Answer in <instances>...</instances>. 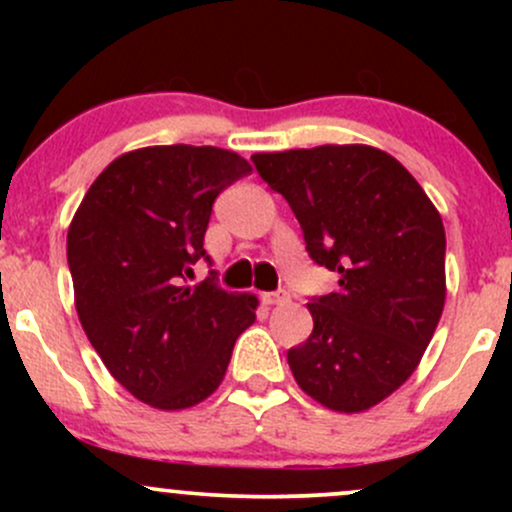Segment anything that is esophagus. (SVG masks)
Segmentation results:
<instances>
[{
  "mask_svg": "<svg viewBox=\"0 0 512 512\" xmlns=\"http://www.w3.org/2000/svg\"><path fill=\"white\" fill-rule=\"evenodd\" d=\"M264 303H269V305H284V303H289V293L286 291H269V293H264Z\"/></svg>",
  "mask_w": 512,
  "mask_h": 512,
  "instance_id": "34e87169",
  "label": "esophagus"
}]
</instances>
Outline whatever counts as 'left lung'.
<instances>
[{
	"mask_svg": "<svg viewBox=\"0 0 512 512\" xmlns=\"http://www.w3.org/2000/svg\"><path fill=\"white\" fill-rule=\"evenodd\" d=\"M289 202L310 260L337 274L313 296L293 378L327 409L363 411L414 373L445 303V228L397 158L363 144L252 156Z\"/></svg>",
	"mask_w": 512,
	"mask_h": 512,
	"instance_id": "1",
	"label": "left lung"
}]
</instances>
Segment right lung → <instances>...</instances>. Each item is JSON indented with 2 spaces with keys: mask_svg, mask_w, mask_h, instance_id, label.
<instances>
[{
  "mask_svg": "<svg viewBox=\"0 0 512 512\" xmlns=\"http://www.w3.org/2000/svg\"><path fill=\"white\" fill-rule=\"evenodd\" d=\"M245 158L216 146H146L115 158L88 187L67 236L76 313L105 368L156 409H187L226 375L257 298L207 276L211 207L250 175Z\"/></svg>",
  "mask_w": 512,
  "mask_h": 512,
  "instance_id": "add662e5",
  "label": "right lung"
}]
</instances>
